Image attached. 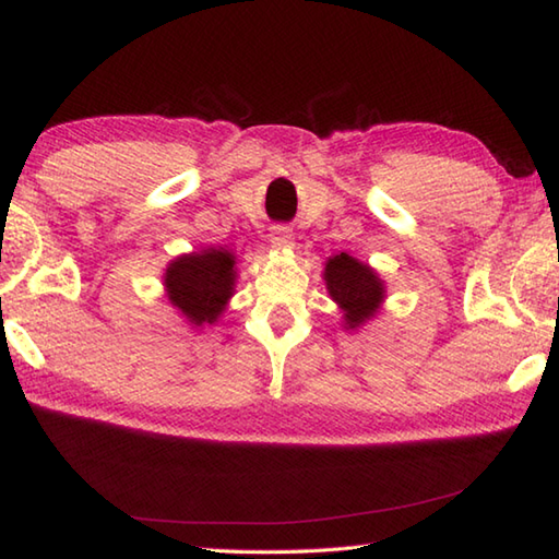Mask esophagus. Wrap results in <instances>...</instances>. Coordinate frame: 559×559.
<instances>
[{
  "label": "esophagus",
  "instance_id": "34e87169",
  "mask_svg": "<svg viewBox=\"0 0 559 559\" xmlns=\"http://www.w3.org/2000/svg\"><path fill=\"white\" fill-rule=\"evenodd\" d=\"M271 242L273 247H290L293 245V230L288 225H273L271 228Z\"/></svg>",
  "mask_w": 559,
  "mask_h": 559
}]
</instances>
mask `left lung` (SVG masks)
<instances>
[{
    "label": "left lung",
    "instance_id": "8db88e82",
    "mask_svg": "<svg viewBox=\"0 0 559 559\" xmlns=\"http://www.w3.org/2000/svg\"><path fill=\"white\" fill-rule=\"evenodd\" d=\"M324 281L331 298L346 312V324L350 329L370 319L384 298V286L374 271L343 252L326 261Z\"/></svg>",
    "mask_w": 559,
    "mask_h": 559
}]
</instances>
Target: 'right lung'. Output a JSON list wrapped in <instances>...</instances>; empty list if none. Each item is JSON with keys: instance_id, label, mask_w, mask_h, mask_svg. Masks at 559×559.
Here are the masks:
<instances>
[{"instance_id": "1", "label": "right lung", "mask_w": 559, "mask_h": 559, "mask_svg": "<svg viewBox=\"0 0 559 559\" xmlns=\"http://www.w3.org/2000/svg\"><path fill=\"white\" fill-rule=\"evenodd\" d=\"M233 266L235 257L228 249L213 247L175 259L165 271L170 302L197 326L216 322L233 295Z\"/></svg>"}]
</instances>
